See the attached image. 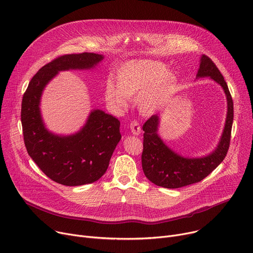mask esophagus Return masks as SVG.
Listing matches in <instances>:
<instances>
[{
    "label": "esophagus",
    "mask_w": 253,
    "mask_h": 253,
    "mask_svg": "<svg viewBox=\"0 0 253 253\" xmlns=\"http://www.w3.org/2000/svg\"><path fill=\"white\" fill-rule=\"evenodd\" d=\"M130 130H131L133 135H139V134L141 133V128L137 121H132L130 123Z\"/></svg>",
    "instance_id": "34e87169"
}]
</instances>
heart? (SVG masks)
Wrapping results in <instances>:
<instances>
[{
	"label": "heart",
	"mask_w": 253,
	"mask_h": 253,
	"mask_svg": "<svg viewBox=\"0 0 253 253\" xmlns=\"http://www.w3.org/2000/svg\"><path fill=\"white\" fill-rule=\"evenodd\" d=\"M117 84H106L107 102L116 109H124L128 98H138L139 110L146 115L158 112L165 99L178 84V74L168 70L166 64L154 60H133L123 64L116 73Z\"/></svg>",
	"instance_id": "heart-1"
}]
</instances>
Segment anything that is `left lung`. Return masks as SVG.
I'll return each instance as SVG.
<instances>
[{"mask_svg": "<svg viewBox=\"0 0 253 253\" xmlns=\"http://www.w3.org/2000/svg\"><path fill=\"white\" fill-rule=\"evenodd\" d=\"M205 77L217 83L226 95L227 115L221 138L214 149L207 156L184 157L168 146L160 136L161 117L151 116L142 127L144 134L141 163L145 177L158 186L175 189L197 183L210 175L228 153L234 118L233 100L223 75L214 63L204 55L200 57L196 79Z\"/></svg>", "mask_w": 253, "mask_h": 253, "instance_id": "obj_1", "label": "left lung"}]
</instances>
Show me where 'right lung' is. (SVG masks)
<instances>
[{
    "mask_svg": "<svg viewBox=\"0 0 253 253\" xmlns=\"http://www.w3.org/2000/svg\"><path fill=\"white\" fill-rule=\"evenodd\" d=\"M104 58L94 53L61 56L32 77L22 98L21 123L27 153L49 179L66 186L92 183L106 173L121 140L120 121L103 110L94 109L77 132L56 134L43 122L42 95L59 72L91 70Z\"/></svg>",
    "mask_w": 253,
    "mask_h": 253,
    "instance_id": "1",
    "label": "right lung"
}]
</instances>
